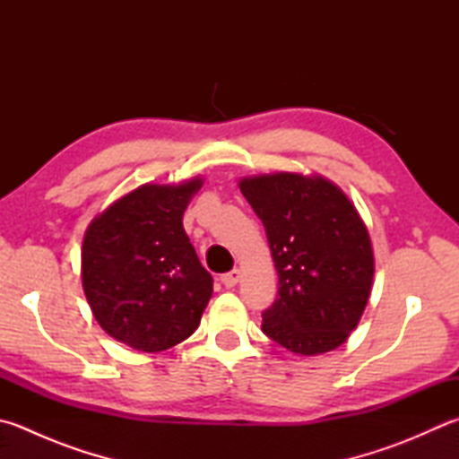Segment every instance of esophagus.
I'll return each mask as SVG.
<instances>
[{
    "instance_id": "1",
    "label": "esophagus",
    "mask_w": 459,
    "mask_h": 459,
    "mask_svg": "<svg viewBox=\"0 0 459 459\" xmlns=\"http://www.w3.org/2000/svg\"><path fill=\"white\" fill-rule=\"evenodd\" d=\"M239 278H241L239 270H231V272H228V273H223L220 280H221L223 285H226V288H233V285H236V283L239 281Z\"/></svg>"
}]
</instances>
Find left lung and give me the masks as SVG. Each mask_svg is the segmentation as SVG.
Listing matches in <instances>:
<instances>
[{"label":"left lung","mask_w":459,"mask_h":459,"mask_svg":"<svg viewBox=\"0 0 459 459\" xmlns=\"http://www.w3.org/2000/svg\"><path fill=\"white\" fill-rule=\"evenodd\" d=\"M265 228L278 299L262 317L275 343L301 356L335 350L364 314L374 252L359 213L324 178L273 174L239 181Z\"/></svg>","instance_id":"obj_1"}]
</instances>
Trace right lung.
Segmentation results:
<instances>
[{
	"label": "right lung",
	"instance_id": "add662e5",
	"mask_svg": "<svg viewBox=\"0 0 459 459\" xmlns=\"http://www.w3.org/2000/svg\"><path fill=\"white\" fill-rule=\"evenodd\" d=\"M202 179L142 186L91 221L82 280L98 324L140 351L187 340L212 298V273L184 230V212Z\"/></svg>",
	"mask_w": 459,
	"mask_h": 459
}]
</instances>
